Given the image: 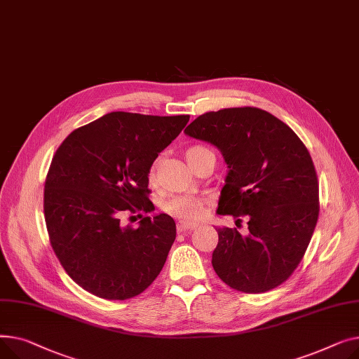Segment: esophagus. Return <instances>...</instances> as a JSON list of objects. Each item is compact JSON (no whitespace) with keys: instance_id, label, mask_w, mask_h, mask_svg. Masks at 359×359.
Segmentation results:
<instances>
[{"instance_id":"1","label":"esophagus","mask_w":359,"mask_h":359,"mask_svg":"<svg viewBox=\"0 0 359 359\" xmlns=\"http://www.w3.org/2000/svg\"><path fill=\"white\" fill-rule=\"evenodd\" d=\"M197 227V224H189V223H184V222H180L177 224V230L180 231V233H185V231H191Z\"/></svg>"}]
</instances>
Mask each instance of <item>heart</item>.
Masks as SVG:
<instances>
[{
    "instance_id": "b5f03b06",
    "label": "heart",
    "mask_w": 359,
    "mask_h": 359,
    "mask_svg": "<svg viewBox=\"0 0 359 359\" xmlns=\"http://www.w3.org/2000/svg\"><path fill=\"white\" fill-rule=\"evenodd\" d=\"M203 152H208L207 147L200 146V144L188 147V149L185 151V158H187L188 165L193 168L194 161ZM147 181H149L151 185L156 184L155 166H151L149 172H147ZM162 208L165 213H168L172 217H177L185 223H193L203 217L205 208H207V201L197 196H175L168 201H165Z\"/></svg>"
}]
</instances>
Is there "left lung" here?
Wrapping results in <instances>:
<instances>
[{
  "mask_svg": "<svg viewBox=\"0 0 359 359\" xmlns=\"http://www.w3.org/2000/svg\"><path fill=\"white\" fill-rule=\"evenodd\" d=\"M215 144L227 163L217 215L248 220V235L217 227L213 268L230 288L265 292L304 257L319 217V182L300 137L276 116L235 107L198 116L184 130ZM239 226V224H238Z\"/></svg>",
  "mask_w": 359,
  "mask_h": 359,
  "instance_id": "1",
  "label": "left lung"
}]
</instances>
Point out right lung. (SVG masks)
Masks as SVG:
<instances>
[{"instance_id": "right-lung-1", "label": "right lung", "mask_w": 359, "mask_h": 359, "mask_svg": "<svg viewBox=\"0 0 359 359\" xmlns=\"http://www.w3.org/2000/svg\"><path fill=\"white\" fill-rule=\"evenodd\" d=\"M189 116L113 111L74 130L52 159L45 182L50 245L68 276L105 300H128L163 268L177 227L165 213L136 229L123 213L151 212L147 172Z\"/></svg>"}]
</instances>
